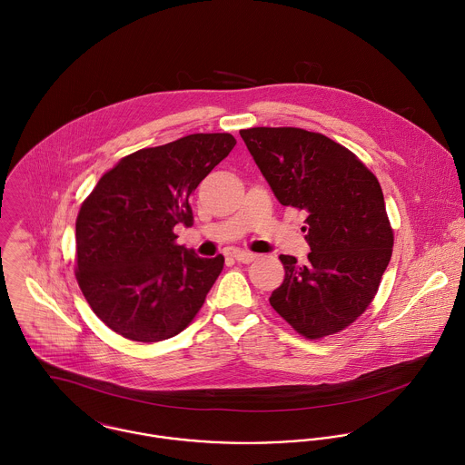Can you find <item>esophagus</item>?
<instances>
[{
	"label": "esophagus",
	"instance_id": "esophagus-1",
	"mask_svg": "<svg viewBox=\"0 0 465 465\" xmlns=\"http://www.w3.org/2000/svg\"><path fill=\"white\" fill-rule=\"evenodd\" d=\"M232 256H234V260L240 262V263H251V262L256 260V254H254V252H247V251H234Z\"/></svg>",
	"mask_w": 465,
	"mask_h": 465
}]
</instances>
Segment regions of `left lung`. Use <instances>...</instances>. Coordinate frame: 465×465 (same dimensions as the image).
I'll list each match as a JSON object with an SVG mask.
<instances>
[{
	"label": "left lung",
	"instance_id": "left-lung-1",
	"mask_svg": "<svg viewBox=\"0 0 465 465\" xmlns=\"http://www.w3.org/2000/svg\"><path fill=\"white\" fill-rule=\"evenodd\" d=\"M282 205L307 213L309 262L282 254L285 280L269 298L309 339L353 322L377 294L393 231L375 174L344 146L302 128L240 132Z\"/></svg>",
	"mask_w": 465,
	"mask_h": 465
}]
</instances>
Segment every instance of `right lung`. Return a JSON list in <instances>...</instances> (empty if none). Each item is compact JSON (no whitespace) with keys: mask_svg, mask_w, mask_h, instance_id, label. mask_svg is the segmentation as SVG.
<instances>
[{"mask_svg":"<svg viewBox=\"0 0 465 465\" xmlns=\"http://www.w3.org/2000/svg\"><path fill=\"white\" fill-rule=\"evenodd\" d=\"M231 134H194L124 156L103 174L75 222L77 283L95 315L126 339L180 333L202 309L223 256L176 245L191 193L234 148Z\"/></svg>","mask_w":465,"mask_h":465,"instance_id":"obj_1","label":"right lung"}]
</instances>
